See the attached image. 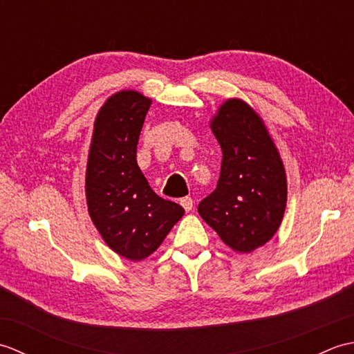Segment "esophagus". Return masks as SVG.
I'll return each mask as SVG.
<instances>
[{
    "instance_id": "34e87169",
    "label": "esophagus",
    "mask_w": 354,
    "mask_h": 354,
    "mask_svg": "<svg viewBox=\"0 0 354 354\" xmlns=\"http://www.w3.org/2000/svg\"><path fill=\"white\" fill-rule=\"evenodd\" d=\"M181 205L184 207L185 212H192V208H193V199L189 198V196L183 198V199H181Z\"/></svg>"
}]
</instances>
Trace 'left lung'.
Instances as JSON below:
<instances>
[{"label": "left lung", "instance_id": "1", "mask_svg": "<svg viewBox=\"0 0 354 354\" xmlns=\"http://www.w3.org/2000/svg\"><path fill=\"white\" fill-rule=\"evenodd\" d=\"M222 149L216 190L198 212L232 250L251 252L269 242L283 221L288 184L272 138L254 109L225 102L212 122Z\"/></svg>", "mask_w": 354, "mask_h": 354}]
</instances>
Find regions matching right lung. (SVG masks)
I'll list each match as a JSON object with an SVG mask.
<instances>
[{
  "label": "right lung",
  "instance_id": "add662e5",
  "mask_svg": "<svg viewBox=\"0 0 354 354\" xmlns=\"http://www.w3.org/2000/svg\"><path fill=\"white\" fill-rule=\"evenodd\" d=\"M150 103L137 91L109 97L95 118L86 167L89 216L111 250L132 261L152 254L184 214L150 189L137 164Z\"/></svg>",
  "mask_w": 354,
  "mask_h": 354
}]
</instances>
